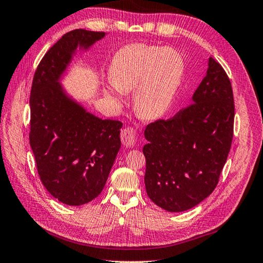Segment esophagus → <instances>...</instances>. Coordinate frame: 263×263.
<instances>
[{
  "instance_id": "1",
  "label": "esophagus",
  "mask_w": 263,
  "mask_h": 263,
  "mask_svg": "<svg viewBox=\"0 0 263 263\" xmlns=\"http://www.w3.org/2000/svg\"><path fill=\"white\" fill-rule=\"evenodd\" d=\"M121 143L125 147H130L136 144L137 138H136V133L134 130V128L127 127L124 130L121 132Z\"/></svg>"
}]
</instances>
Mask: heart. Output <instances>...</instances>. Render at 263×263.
I'll use <instances>...</instances> for the list:
<instances>
[{"mask_svg":"<svg viewBox=\"0 0 263 263\" xmlns=\"http://www.w3.org/2000/svg\"><path fill=\"white\" fill-rule=\"evenodd\" d=\"M182 55L173 48L130 44L116 52L109 68L104 95L120 104L124 92H134V109L143 119L164 116L176 99L184 77Z\"/></svg>","mask_w":263,"mask_h":263,"instance_id":"heart-1","label":"heart"}]
</instances>
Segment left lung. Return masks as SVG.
Listing matches in <instances>:
<instances>
[{"instance_id": "obj_1", "label": "left lung", "mask_w": 263, "mask_h": 263, "mask_svg": "<svg viewBox=\"0 0 263 263\" xmlns=\"http://www.w3.org/2000/svg\"><path fill=\"white\" fill-rule=\"evenodd\" d=\"M234 126L231 81L209 57L206 77L192 103L171 119L147 125L144 136L145 186L167 212H184L212 194L229 156Z\"/></svg>"}]
</instances>
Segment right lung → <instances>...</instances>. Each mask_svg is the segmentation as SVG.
I'll return each mask as SVG.
<instances>
[{"label":"right lung","instance_id":"obj_1","mask_svg":"<svg viewBox=\"0 0 263 263\" xmlns=\"http://www.w3.org/2000/svg\"><path fill=\"white\" fill-rule=\"evenodd\" d=\"M106 32L75 29L39 63L30 95V146L49 194L81 206L101 194L121 146L118 120L101 119L68 95L61 80L77 50L86 51Z\"/></svg>","mask_w":263,"mask_h":263}]
</instances>
